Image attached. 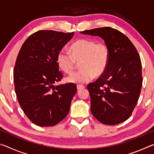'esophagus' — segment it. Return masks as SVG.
I'll return each mask as SVG.
<instances>
[{
  "mask_svg": "<svg viewBox=\"0 0 154 154\" xmlns=\"http://www.w3.org/2000/svg\"><path fill=\"white\" fill-rule=\"evenodd\" d=\"M85 88V86H83V85H77V90H83Z\"/></svg>",
  "mask_w": 154,
  "mask_h": 154,
  "instance_id": "obj_1",
  "label": "esophagus"
}]
</instances>
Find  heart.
<instances>
[{"label":"heart","instance_id":"1","mask_svg":"<svg viewBox=\"0 0 154 154\" xmlns=\"http://www.w3.org/2000/svg\"><path fill=\"white\" fill-rule=\"evenodd\" d=\"M69 53L60 51L56 61L60 69L67 74H71L77 63H79L81 69L67 78L68 82L77 84L89 82L94 76H102L108 67L110 59L108 46L90 38L75 41L70 46Z\"/></svg>","mask_w":154,"mask_h":154}]
</instances>
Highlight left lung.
Returning a JSON list of instances; mask_svg holds the SVG:
<instances>
[{"label": "left lung", "instance_id": "left-lung-1", "mask_svg": "<svg viewBox=\"0 0 154 154\" xmlns=\"http://www.w3.org/2000/svg\"><path fill=\"white\" fill-rule=\"evenodd\" d=\"M81 33L101 37L110 51L106 72L87 86L92 115L105 125L123 123L132 114L142 88V64L138 51L125 35L109 26Z\"/></svg>", "mask_w": 154, "mask_h": 154}]
</instances>
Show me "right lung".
<instances>
[{
  "mask_svg": "<svg viewBox=\"0 0 154 154\" xmlns=\"http://www.w3.org/2000/svg\"><path fill=\"white\" fill-rule=\"evenodd\" d=\"M74 33L40 30L24 41L14 70L15 92L26 116L35 125L49 127L62 121L69 112L77 86H53L61 81L56 57Z\"/></svg>",
  "mask_w": 154,
  "mask_h": 154,
  "instance_id": "obj_1",
  "label": "right lung"
}]
</instances>
